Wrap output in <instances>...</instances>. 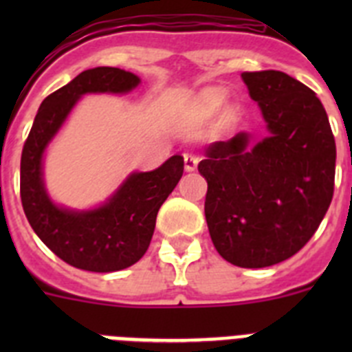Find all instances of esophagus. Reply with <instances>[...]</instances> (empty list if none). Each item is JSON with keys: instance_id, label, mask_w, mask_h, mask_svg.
Returning <instances> with one entry per match:
<instances>
[{"instance_id": "34e87169", "label": "esophagus", "mask_w": 352, "mask_h": 352, "mask_svg": "<svg viewBox=\"0 0 352 352\" xmlns=\"http://www.w3.org/2000/svg\"><path fill=\"white\" fill-rule=\"evenodd\" d=\"M183 160H185V169L186 170H194L199 164V157L194 153H185L183 155Z\"/></svg>"}]
</instances>
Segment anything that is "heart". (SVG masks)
Listing matches in <instances>:
<instances>
[{
    "label": "heart",
    "mask_w": 352,
    "mask_h": 352,
    "mask_svg": "<svg viewBox=\"0 0 352 352\" xmlns=\"http://www.w3.org/2000/svg\"><path fill=\"white\" fill-rule=\"evenodd\" d=\"M223 102V91L220 89H208L201 96V104L206 109H217Z\"/></svg>",
    "instance_id": "b5f03b06"
}]
</instances>
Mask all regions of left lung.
Segmentation results:
<instances>
[{
	"instance_id": "8db88e82",
	"label": "left lung",
	"mask_w": 352,
	"mask_h": 352,
	"mask_svg": "<svg viewBox=\"0 0 352 352\" xmlns=\"http://www.w3.org/2000/svg\"><path fill=\"white\" fill-rule=\"evenodd\" d=\"M270 135L248 148L247 133L206 149L204 214L227 263L266 268L309 243L335 188L337 146L316 93L278 70L243 72Z\"/></svg>"
}]
</instances>
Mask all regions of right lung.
Masks as SVG:
<instances>
[{"mask_svg": "<svg viewBox=\"0 0 352 352\" xmlns=\"http://www.w3.org/2000/svg\"><path fill=\"white\" fill-rule=\"evenodd\" d=\"M139 77L114 67L84 70L45 98L21 155V203L33 231L56 256L74 268L111 273L125 270L146 254L157 213L183 174L174 155L151 173L132 174L107 204L76 213L51 203L42 183L43 149L84 93H125Z\"/></svg>", "mask_w": 352, "mask_h": 352, "instance_id": "add662e5", "label": "right lung"}]
</instances>
